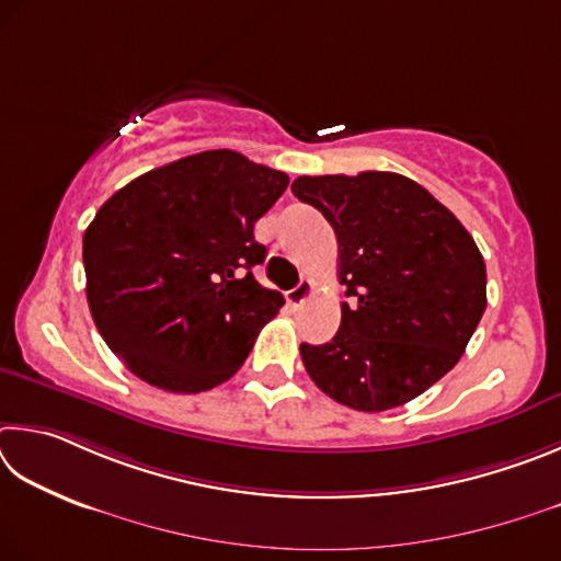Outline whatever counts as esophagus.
I'll use <instances>...</instances> for the list:
<instances>
[{
  "mask_svg": "<svg viewBox=\"0 0 561 561\" xmlns=\"http://www.w3.org/2000/svg\"><path fill=\"white\" fill-rule=\"evenodd\" d=\"M312 293H316V283H312V280H300L296 288L288 290V302H290L293 308H300L302 302H306L312 296Z\"/></svg>",
  "mask_w": 561,
  "mask_h": 561,
  "instance_id": "34e87169",
  "label": "esophagus"
}]
</instances>
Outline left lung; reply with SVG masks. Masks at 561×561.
Masks as SVG:
<instances>
[{
    "instance_id": "obj_1",
    "label": "left lung",
    "mask_w": 561,
    "mask_h": 561,
    "mask_svg": "<svg viewBox=\"0 0 561 561\" xmlns=\"http://www.w3.org/2000/svg\"><path fill=\"white\" fill-rule=\"evenodd\" d=\"M290 190L335 229L352 300L335 337L300 345L310 379L337 404L371 414L424 394L456 367L488 306L473 236L394 172L298 176Z\"/></svg>"
}]
</instances>
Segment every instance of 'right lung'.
<instances>
[{"instance_id": "obj_1", "label": "right lung", "mask_w": 561, "mask_h": 561, "mask_svg": "<svg viewBox=\"0 0 561 561\" xmlns=\"http://www.w3.org/2000/svg\"><path fill=\"white\" fill-rule=\"evenodd\" d=\"M288 174L233 150L145 172L83 233L88 308L105 345L157 389L196 394L233 377L286 298L251 268L253 224Z\"/></svg>"}]
</instances>
